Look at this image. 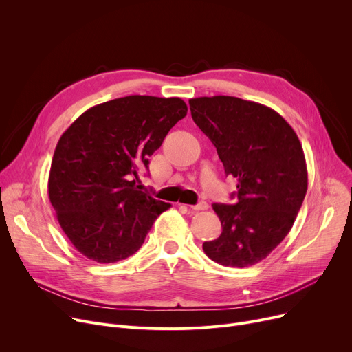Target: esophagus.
I'll use <instances>...</instances> for the list:
<instances>
[{"label":"esophagus","instance_id":"esophagus-1","mask_svg":"<svg viewBox=\"0 0 352 352\" xmlns=\"http://www.w3.org/2000/svg\"><path fill=\"white\" fill-rule=\"evenodd\" d=\"M191 211H204V210H208V204L206 201H201V202H198L197 206H191V207H188Z\"/></svg>","mask_w":352,"mask_h":352}]
</instances>
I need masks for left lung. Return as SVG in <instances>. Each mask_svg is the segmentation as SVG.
Instances as JSON below:
<instances>
[{"instance_id":"left-lung-1","label":"left lung","mask_w":352,"mask_h":352,"mask_svg":"<svg viewBox=\"0 0 352 352\" xmlns=\"http://www.w3.org/2000/svg\"><path fill=\"white\" fill-rule=\"evenodd\" d=\"M191 117L236 178L235 204H212L223 232L202 244L212 261L244 268L264 260L287 236L307 194L301 142L274 109L236 97L190 100Z\"/></svg>"}]
</instances>
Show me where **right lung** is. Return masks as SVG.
Masks as SVG:
<instances>
[{"instance_id": "obj_1", "label": "right lung", "mask_w": 352, "mask_h": 352, "mask_svg": "<svg viewBox=\"0 0 352 352\" xmlns=\"http://www.w3.org/2000/svg\"><path fill=\"white\" fill-rule=\"evenodd\" d=\"M187 111L177 97L128 96L87 109L61 135L48 197L63 231L88 260L111 264L135 254L168 210L135 182Z\"/></svg>"}]
</instances>
